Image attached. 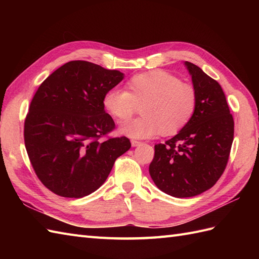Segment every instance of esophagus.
<instances>
[{"label":"esophagus","mask_w":259,"mask_h":259,"mask_svg":"<svg viewBox=\"0 0 259 259\" xmlns=\"http://www.w3.org/2000/svg\"><path fill=\"white\" fill-rule=\"evenodd\" d=\"M142 144L141 141H137V140H131V146L133 147H138V146H140Z\"/></svg>","instance_id":"obj_1"}]
</instances>
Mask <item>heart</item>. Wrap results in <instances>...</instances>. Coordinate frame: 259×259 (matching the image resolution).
I'll list each match as a JSON object with an SVG mask.
<instances>
[{
	"label": "heart",
	"instance_id": "obj_1",
	"mask_svg": "<svg viewBox=\"0 0 259 259\" xmlns=\"http://www.w3.org/2000/svg\"><path fill=\"white\" fill-rule=\"evenodd\" d=\"M138 103L141 115L121 124L120 134L134 139L151 138L160 133L172 136L191 120L197 92L176 75L156 69L133 76L126 82L125 91L113 88L102 98L104 110L118 121L128 119Z\"/></svg>",
	"mask_w": 259,
	"mask_h": 259
}]
</instances>
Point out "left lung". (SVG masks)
Masks as SVG:
<instances>
[{"label": "left lung", "instance_id": "obj_1", "mask_svg": "<svg viewBox=\"0 0 259 259\" xmlns=\"http://www.w3.org/2000/svg\"><path fill=\"white\" fill-rule=\"evenodd\" d=\"M185 65L197 92V107L184 129L155 146L149 174L159 189L176 198L194 197L221 178L234 140V119L221 84L194 63Z\"/></svg>", "mask_w": 259, "mask_h": 259}]
</instances>
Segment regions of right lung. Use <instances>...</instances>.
Instances as JSON below:
<instances>
[{
  "label": "right lung",
  "instance_id": "1",
  "mask_svg": "<svg viewBox=\"0 0 259 259\" xmlns=\"http://www.w3.org/2000/svg\"><path fill=\"white\" fill-rule=\"evenodd\" d=\"M122 79L118 70L78 60L63 64L38 87L25 118L24 142L37 178L54 194H92L115 159L130 149L125 137L102 139L114 129L103 95Z\"/></svg>",
  "mask_w": 259,
  "mask_h": 259
}]
</instances>
